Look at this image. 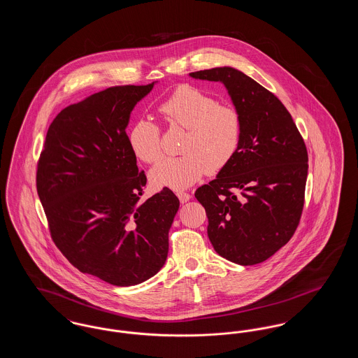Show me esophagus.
<instances>
[{"mask_svg":"<svg viewBox=\"0 0 358 358\" xmlns=\"http://www.w3.org/2000/svg\"><path fill=\"white\" fill-rule=\"evenodd\" d=\"M177 197L180 199V201L184 204V203H187L189 201L190 199H192V196L189 194V193H185V192H177Z\"/></svg>","mask_w":358,"mask_h":358,"instance_id":"34e87169","label":"esophagus"}]
</instances>
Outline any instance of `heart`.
<instances>
[{
  "label": "heart",
  "mask_w": 358,
  "mask_h": 358,
  "mask_svg": "<svg viewBox=\"0 0 358 358\" xmlns=\"http://www.w3.org/2000/svg\"><path fill=\"white\" fill-rule=\"evenodd\" d=\"M171 127L187 130L181 157L165 158L149 173L154 187L182 190L205 173L222 171L236 154L241 139V118L231 106H222L197 87H177L158 106ZM127 142L138 159L153 164L162 155L161 129L150 118L136 120L127 131Z\"/></svg>",
  "instance_id": "1"
}]
</instances>
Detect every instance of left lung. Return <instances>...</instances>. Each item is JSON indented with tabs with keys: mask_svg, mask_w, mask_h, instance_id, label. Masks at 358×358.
I'll list each match as a JSON object with an SVG mask.
<instances>
[{
	"mask_svg": "<svg viewBox=\"0 0 358 358\" xmlns=\"http://www.w3.org/2000/svg\"><path fill=\"white\" fill-rule=\"evenodd\" d=\"M220 82L241 118L231 162L194 193L208 216L215 251L240 266L267 260L294 235L303 209L306 145L273 92L232 67L189 73Z\"/></svg>",
	"mask_w": 358,
	"mask_h": 358,
	"instance_id": "8db88e82",
	"label": "left lung"
}]
</instances>
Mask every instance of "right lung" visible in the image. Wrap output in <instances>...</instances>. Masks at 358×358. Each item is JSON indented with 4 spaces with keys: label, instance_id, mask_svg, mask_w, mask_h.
<instances>
[{
    "label": "right lung",
    "instance_id": "1",
    "mask_svg": "<svg viewBox=\"0 0 358 358\" xmlns=\"http://www.w3.org/2000/svg\"><path fill=\"white\" fill-rule=\"evenodd\" d=\"M154 85L110 87L62 110L37 164L56 247L79 271L118 287L162 268L180 206L168 187L141 200L146 176L127 142L130 114Z\"/></svg>",
    "mask_w": 358,
    "mask_h": 358
}]
</instances>
